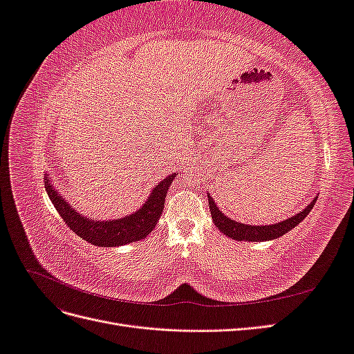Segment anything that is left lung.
<instances>
[{
  "instance_id": "8db88e82",
  "label": "left lung",
  "mask_w": 354,
  "mask_h": 354,
  "mask_svg": "<svg viewBox=\"0 0 354 354\" xmlns=\"http://www.w3.org/2000/svg\"><path fill=\"white\" fill-rule=\"evenodd\" d=\"M207 196H208L211 217L214 224H216V227H218L220 232H223L226 236L234 241H248V242H264V241H272V239L283 236L286 232L292 230L308 216V212L312 211V208L315 207V203L317 201V196H315L313 201L310 202L303 211H299L298 214H295V216L289 217L283 221L274 223V224H266V226H263V224L261 226H252V224H243L229 218L226 214L218 209V207L216 205V201L209 196V194H207Z\"/></svg>"
}]
</instances>
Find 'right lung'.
Listing matches in <instances>:
<instances>
[{
    "label": "right lung",
    "mask_w": 354,
    "mask_h": 354,
    "mask_svg": "<svg viewBox=\"0 0 354 354\" xmlns=\"http://www.w3.org/2000/svg\"><path fill=\"white\" fill-rule=\"evenodd\" d=\"M46 190L53 205L60 214V217L80 238L97 246H120L130 242L145 239L158 224L160 214L164 211L167 192L176 178V173L169 174L153 187L151 195L143 205L136 212L116 220L100 221L90 217H84L81 212L71 207L60 192L53 185L51 178L44 174Z\"/></svg>",
    "instance_id": "right-lung-1"
}]
</instances>
